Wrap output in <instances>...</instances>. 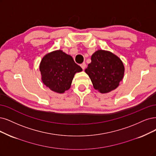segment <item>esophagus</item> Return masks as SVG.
I'll return each mask as SVG.
<instances>
[{
	"instance_id": "obj_1",
	"label": "esophagus",
	"mask_w": 156,
	"mask_h": 156,
	"mask_svg": "<svg viewBox=\"0 0 156 156\" xmlns=\"http://www.w3.org/2000/svg\"><path fill=\"white\" fill-rule=\"evenodd\" d=\"M80 66H81V67H82V68L83 69V70H84L85 68L86 67V64H85V63H82V64L80 65Z\"/></svg>"
}]
</instances>
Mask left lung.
I'll list each match as a JSON object with an SVG mask.
<instances>
[{
    "label": "left lung",
    "instance_id": "8db88e82",
    "mask_svg": "<svg viewBox=\"0 0 156 156\" xmlns=\"http://www.w3.org/2000/svg\"><path fill=\"white\" fill-rule=\"evenodd\" d=\"M94 89L108 93L116 89L124 76L125 67L119 58L105 50H98L91 56V62L85 69Z\"/></svg>",
    "mask_w": 156,
    "mask_h": 156
}]
</instances>
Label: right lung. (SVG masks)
Masks as SVG:
<instances>
[{"label":"right lung","instance_id":"1","mask_svg":"<svg viewBox=\"0 0 156 156\" xmlns=\"http://www.w3.org/2000/svg\"><path fill=\"white\" fill-rule=\"evenodd\" d=\"M39 69L43 83L60 94L70 89L74 74L82 71L73 57L62 50L45 55L40 62Z\"/></svg>","mask_w":156,"mask_h":156}]
</instances>
